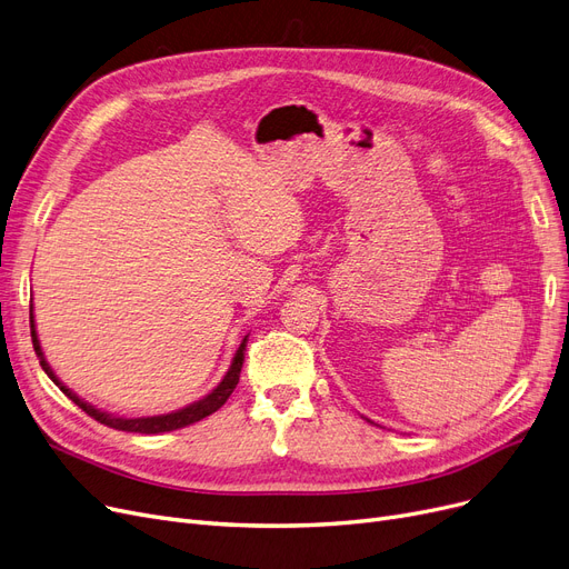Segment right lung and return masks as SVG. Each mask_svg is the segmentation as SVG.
Returning a JSON list of instances; mask_svg holds the SVG:
<instances>
[{"mask_svg": "<svg viewBox=\"0 0 569 569\" xmlns=\"http://www.w3.org/2000/svg\"><path fill=\"white\" fill-rule=\"evenodd\" d=\"M30 328H32V343H34V353L41 362V369L43 372L53 379L56 386H60V390L67 395V398L79 405V409H83L88 416H92L94 421H100L102 426H109L113 430H122V432H141V435H160V432H171V430H179V428H186V426H192L197 421H202V418L211 416L213 411H218L220 407H223L228 402V398L232 395V390L237 388L239 383V375H241V365H243V351H246V341H249V335H246L239 343V349L232 358V365L226 372L223 381H220L209 395H204L202 400H197L183 409H177L171 413H160V416H139V418H126V416H116V413H109V411H102L92 407L90 402L81 400L77 392H71L51 369V365L46 362L43 358V351H41V343H39V337H37V328H34V313H32V307H30Z\"/></svg>", "mask_w": 569, "mask_h": 569, "instance_id": "right-lung-1", "label": "right lung"}]
</instances>
